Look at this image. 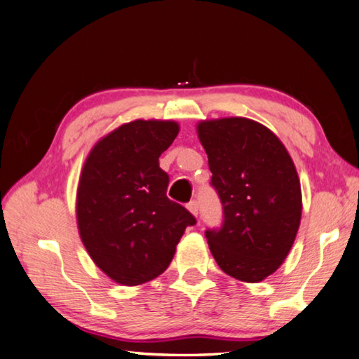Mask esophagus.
Segmentation results:
<instances>
[{
  "label": "esophagus",
  "mask_w": 359,
  "mask_h": 359,
  "mask_svg": "<svg viewBox=\"0 0 359 359\" xmlns=\"http://www.w3.org/2000/svg\"><path fill=\"white\" fill-rule=\"evenodd\" d=\"M187 209L195 215V217H197V215H198V201H197V200L189 201V203H187Z\"/></svg>",
  "instance_id": "esophagus-1"
}]
</instances>
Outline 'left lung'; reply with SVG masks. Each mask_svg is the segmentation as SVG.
<instances>
[{
	"instance_id": "left-lung-1",
	"label": "left lung",
	"mask_w": 359,
	"mask_h": 359,
	"mask_svg": "<svg viewBox=\"0 0 359 359\" xmlns=\"http://www.w3.org/2000/svg\"><path fill=\"white\" fill-rule=\"evenodd\" d=\"M211 186L223 206L219 229H206L209 250L226 275L258 283L286 259L302 219V189L285 145L258 121H200Z\"/></svg>"
}]
</instances>
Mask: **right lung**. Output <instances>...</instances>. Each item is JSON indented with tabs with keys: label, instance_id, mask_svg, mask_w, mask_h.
Returning a JSON list of instances; mask_svg holds the SVG:
<instances>
[{
	"label": "right lung",
	"instance_id": "1",
	"mask_svg": "<svg viewBox=\"0 0 359 359\" xmlns=\"http://www.w3.org/2000/svg\"><path fill=\"white\" fill-rule=\"evenodd\" d=\"M170 120H134L98 140L81 172L76 219L92 261L118 285L139 286L172 262L187 226L197 223L167 198L159 156L178 136Z\"/></svg>",
	"mask_w": 359,
	"mask_h": 359
}]
</instances>
